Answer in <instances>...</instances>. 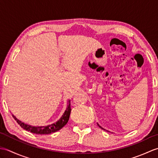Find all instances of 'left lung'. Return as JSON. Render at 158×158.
Here are the masks:
<instances>
[{
  "label": "left lung",
  "mask_w": 158,
  "mask_h": 158,
  "mask_svg": "<svg viewBox=\"0 0 158 158\" xmlns=\"http://www.w3.org/2000/svg\"><path fill=\"white\" fill-rule=\"evenodd\" d=\"M97 124H98V126H99V127H100V128H102V129H103V128H102V127H101V126H100V125H99V124H98V123H97Z\"/></svg>",
  "instance_id": "obj_1"
}]
</instances>
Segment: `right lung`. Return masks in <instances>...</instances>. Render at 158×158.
<instances>
[{
  "instance_id": "right-lung-1",
  "label": "right lung",
  "mask_w": 158,
  "mask_h": 158,
  "mask_svg": "<svg viewBox=\"0 0 158 158\" xmlns=\"http://www.w3.org/2000/svg\"><path fill=\"white\" fill-rule=\"evenodd\" d=\"M70 111H71V109H70V100H69L68 102H67L66 109L64 113H63L62 116L60 117V119L58 121H57L56 123H53L51 124V125H48L46 126H32L22 122L21 121L17 119L13 115H12V116L23 129L29 131V132L32 133L36 134V135H49V134L55 132L60 130L66 125L69 119Z\"/></svg>"
}]
</instances>
